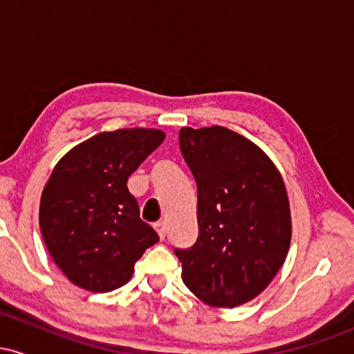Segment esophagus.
Returning <instances> with one entry per match:
<instances>
[{"instance_id":"34e87169","label":"esophagus","mask_w":354,"mask_h":354,"mask_svg":"<svg viewBox=\"0 0 354 354\" xmlns=\"http://www.w3.org/2000/svg\"><path fill=\"white\" fill-rule=\"evenodd\" d=\"M154 230H156L158 234H160V239H165L166 238V225H165L163 221L154 223Z\"/></svg>"}]
</instances>
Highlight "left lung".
I'll use <instances>...</instances> for the list:
<instances>
[{
  "mask_svg": "<svg viewBox=\"0 0 354 354\" xmlns=\"http://www.w3.org/2000/svg\"><path fill=\"white\" fill-rule=\"evenodd\" d=\"M180 148L198 186V234L174 250L183 281L209 306L258 296L286 259L291 214L281 174L261 148L225 126L181 128Z\"/></svg>",
  "mask_w": 354,
  "mask_h": 354,
  "instance_id": "8db88e82",
  "label": "left lung"
}]
</instances>
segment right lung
Segmentation results:
<instances>
[{"instance_id": "add662e5", "label": "right lung", "mask_w": 354, "mask_h": 354, "mask_svg": "<svg viewBox=\"0 0 354 354\" xmlns=\"http://www.w3.org/2000/svg\"><path fill=\"white\" fill-rule=\"evenodd\" d=\"M165 140L161 129L100 133L53 169L39 205V228L53 261L76 286L106 293L131 279L158 234L140 218L128 178Z\"/></svg>"}]
</instances>
